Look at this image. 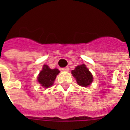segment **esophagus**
I'll return each instance as SVG.
<instances>
[{"instance_id": "obj_1", "label": "esophagus", "mask_w": 130, "mask_h": 130, "mask_svg": "<svg viewBox=\"0 0 130 130\" xmlns=\"http://www.w3.org/2000/svg\"><path fill=\"white\" fill-rule=\"evenodd\" d=\"M62 70H63V71H68V70H69V68H68V67H65V68H62Z\"/></svg>"}]
</instances>
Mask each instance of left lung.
Masks as SVG:
<instances>
[{"label":"left lung","mask_w":130,"mask_h":130,"mask_svg":"<svg viewBox=\"0 0 130 130\" xmlns=\"http://www.w3.org/2000/svg\"><path fill=\"white\" fill-rule=\"evenodd\" d=\"M72 74L79 86L86 87L93 82V75L84 64L78 65L75 70H72Z\"/></svg>","instance_id":"8db88e82"}]
</instances>
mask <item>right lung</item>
Returning <instances> with one entry per match:
<instances>
[{"label": "right lung", "instance_id": "1", "mask_svg": "<svg viewBox=\"0 0 130 130\" xmlns=\"http://www.w3.org/2000/svg\"><path fill=\"white\" fill-rule=\"evenodd\" d=\"M60 71L58 69L51 70L48 68V65H44L43 66L42 70L40 72L37 77V81L43 87H50L53 85L57 74Z\"/></svg>", "mask_w": 130, "mask_h": 130}]
</instances>
